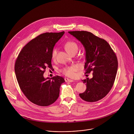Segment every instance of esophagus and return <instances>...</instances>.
Instances as JSON below:
<instances>
[{
  "mask_svg": "<svg viewBox=\"0 0 134 134\" xmlns=\"http://www.w3.org/2000/svg\"><path fill=\"white\" fill-rule=\"evenodd\" d=\"M65 82H72L74 81V80L69 79H68V78H65Z\"/></svg>",
  "mask_w": 134,
  "mask_h": 134,
  "instance_id": "34e87169",
  "label": "esophagus"
}]
</instances>
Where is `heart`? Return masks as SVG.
<instances>
[{"mask_svg": "<svg viewBox=\"0 0 134 134\" xmlns=\"http://www.w3.org/2000/svg\"><path fill=\"white\" fill-rule=\"evenodd\" d=\"M65 48L67 51L71 54L72 52H76L78 49V46L76 43L73 41H69L67 42L65 45ZM57 54V49L56 48L53 49L52 52V57L54 59ZM79 67L77 65H73L71 66H67L64 67L61 69L62 72L64 74L68 76H74V72L78 69Z\"/></svg>", "mask_w": 134, "mask_h": 134, "instance_id": "heart-1", "label": "heart"}]
</instances>
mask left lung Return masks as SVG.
<instances>
[{
	"instance_id": "1",
	"label": "left lung",
	"mask_w": 134,
	"mask_h": 134,
	"mask_svg": "<svg viewBox=\"0 0 134 134\" xmlns=\"http://www.w3.org/2000/svg\"><path fill=\"white\" fill-rule=\"evenodd\" d=\"M83 45L86 51L85 74L93 72L91 79L83 80L87 88L79 96L94 102L105 97L111 89L117 74L118 60L110 46L104 39L84 31H69Z\"/></svg>"
}]
</instances>
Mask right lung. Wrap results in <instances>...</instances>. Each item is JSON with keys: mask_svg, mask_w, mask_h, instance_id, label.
<instances>
[{"mask_svg": "<svg viewBox=\"0 0 134 134\" xmlns=\"http://www.w3.org/2000/svg\"><path fill=\"white\" fill-rule=\"evenodd\" d=\"M65 32H46L33 38L25 46L15 61V74L19 87L34 104L47 106L59 97L63 77L57 75L44 77L46 67L52 68V52L54 46Z\"/></svg>", "mask_w": 134, "mask_h": 134, "instance_id": "right-lung-1", "label": "right lung"}]
</instances>
